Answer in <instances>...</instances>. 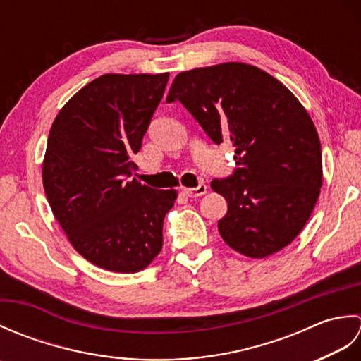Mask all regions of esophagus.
Here are the masks:
<instances>
[{
    "label": "esophagus",
    "mask_w": 361,
    "mask_h": 361,
    "mask_svg": "<svg viewBox=\"0 0 361 361\" xmlns=\"http://www.w3.org/2000/svg\"><path fill=\"white\" fill-rule=\"evenodd\" d=\"M183 192H185V195L188 197H200L208 192V186H206L204 183H200L197 188H185L183 189Z\"/></svg>",
    "instance_id": "obj_1"
}]
</instances>
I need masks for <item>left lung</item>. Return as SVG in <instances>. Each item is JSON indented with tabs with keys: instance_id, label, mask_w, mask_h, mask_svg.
Here are the masks:
<instances>
[{
	"instance_id": "left-lung-1",
	"label": "left lung",
	"mask_w": 361,
	"mask_h": 361,
	"mask_svg": "<svg viewBox=\"0 0 361 361\" xmlns=\"http://www.w3.org/2000/svg\"><path fill=\"white\" fill-rule=\"evenodd\" d=\"M166 101H180L214 144H233L234 172L211 181L228 203L224 240L248 257L287 247L323 183L319 137L298 99L268 73L231 62L180 73Z\"/></svg>"
}]
</instances>
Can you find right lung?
<instances>
[{
    "label": "right lung",
    "instance_id": "right-lung-1",
    "mask_svg": "<svg viewBox=\"0 0 361 361\" xmlns=\"http://www.w3.org/2000/svg\"><path fill=\"white\" fill-rule=\"evenodd\" d=\"M169 74H104L66 102L51 127L43 186L54 217L80 256L104 270L136 273L163 247L176 198L130 181Z\"/></svg>",
    "mask_w": 361,
    "mask_h": 361
}]
</instances>
